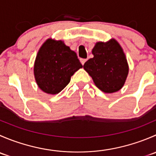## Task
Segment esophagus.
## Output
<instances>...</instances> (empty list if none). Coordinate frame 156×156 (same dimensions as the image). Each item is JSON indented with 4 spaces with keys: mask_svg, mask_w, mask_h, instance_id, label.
Returning <instances> with one entry per match:
<instances>
[{
    "mask_svg": "<svg viewBox=\"0 0 156 156\" xmlns=\"http://www.w3.org/2000/svg\"><path fill=\"white\" fill-rule=\"evenodd\" d=\"M80 61H81V64H82V65H84V64L85 63L86 61H87V59H80Z\"/></svg>",
    "mask_w": 156,
    "mask_h": 156,
    "instance_id": "obj_1",
    "label": "esophagus"
}]
</instances>
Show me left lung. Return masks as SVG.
Wrapping results in <instances>:
<instances>
[{"label":"left lung","mask_w":156,"mask_h":156,"mask_svg":"<svg viewBox=\"0 0 156 156\" xmlns=\"http://www.w3.org/2000/svg\"><path fill=\"white\" fill-rule=\"evenodd\" d=\"M94 57L84 63L85 69L97 87L105 93L119 90L125 82L128 66L120 45L114 39L98 42L92 50Z\"/></svg>","instance_id":"8db88e82"}]
</instances>
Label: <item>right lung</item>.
Here are the masks:
<instances>
[{
  "label": "right lung",
  "instance_id": "obj_1",
  "mask_svg": "<svg viewBox=\"0 0 156 156\" xmlns=\"http://www.w3.org/2000/svg\"><path fill=\"white\" fill-rule=\"evenodd\" d=\"M81 67L76 53L63 42L48 39L36 56L34 77L44 92L56 94L68 85L71 77Z\"/></svg>",
  "mask_w": 156,
  "mask_h": 156
}]
</instances>
